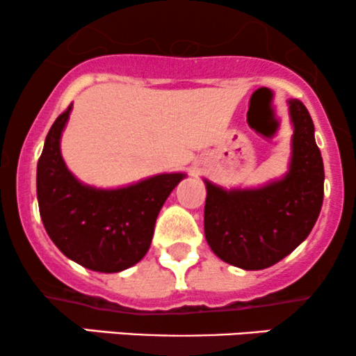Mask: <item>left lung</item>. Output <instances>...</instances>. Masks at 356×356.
Masks as SVG:
<instances>
[{
  "mask_svg": "<svg viewBox=\"0 0 356 356\" xmlns=\"http://www.w3.org/2000/svg\"><path fill=\"white\" fill-rule=\"evenodd\" d=\"M293 125L289 169L259 187L224 189L207 179L204 232L224 263L256 271L293 252L312 232L323 206L321 152L314 125L300 100H288Z\"/></svg>",
  "mask_w": 356,
  "mask_h": 356,
  "instance_id": "obj_1",
  "label": "left lung"
}]
</instances>
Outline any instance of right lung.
<instances>
[{
    "label": "right lung",
    "instance_id": "right-lung-1",
    "mask_svg": "<svg viewBox=\"0 0 356 356\" xmlns=\"http://www.w3.org/2000/svg\"><path fill=\"white\" fill-rule=\"evenodd\" d=\"M72 107L56 118L44 138L36 167L40 216L68 259L92 271H124L147 254L159 212L186 174H157L117 189L80 182L60 149Z\"/></svg>",
    "mask_w": 356,
    "mask_h": 356
}]
</instances>
